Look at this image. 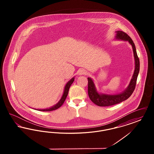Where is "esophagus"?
<instances>
[{"instance_id": "1", "label": "esophagus", "mask_w": 154, "mask_h": 154, "mask_svg": "<svg viewBox=\"0 0 154 154\" xmlns=\"http://www.w3.org/2000/svg\"><path fill=\"white\" fill-rule=\"evenodd\" d=\"M87 71L85 69H81L79 71V75H85L87 74Z\"/></svg>"}]
</instances>
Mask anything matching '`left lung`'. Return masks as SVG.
<instances>
[{"mask_svg": "<svg viewBox=\"0 0 154 154\" xmlns=\"http://www.w3.org/2000/svg\"><path fill=\"white\" fill-rule=\"evenodd\" d=\"M116 39L119 40H124L125 42H128L129 43L132 45L134 59V64L135 67L134 73L132 75V79L130 81V82L127 87V88L125 89L120 94H106L100 93L97 91L95 84L94 80L88 77V95L91 100V101L94 103L95 104L104 107V106H110L112 105H114L118 103L122 102L124 100L128 99L132 95L136 84L137 79L139 75L140 71V60L138 58L136 49L135 45L134 44L132 38L129 36L126 33L121 30H117L116 32Z\"/></svg>", "mask_w": 154, "mask_h": 154, "instance_id": "8db88e82", "label": "left lung"}]
</instances>
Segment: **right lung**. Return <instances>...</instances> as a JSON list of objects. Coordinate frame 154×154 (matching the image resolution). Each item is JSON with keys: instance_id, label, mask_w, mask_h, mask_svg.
<instances>
[{"instance_id": "1", "label": "right lung", "mask_w": 154, "mask_h": 154, "mask_svg": "<svg viewBox=\"0 0 154 154\" xmlns=\"http://www.w3.org/2000/svg\"><path fill=\"white\" fill-rule=\"evenodd\" d=\"M74 81V77H73L72 79H71L67 83H66L65 88H64V91H63V95L62 96L60 99L59 100L58 102L56 104H55L54 106H52L51 107L47 108V109H35V110H38V111H52V110H57L58 108H59L63 104L64 102L66 100V97L68 95L69 93V90L70 87L71 86V85L72 84V83Z\"/></svg>"}]
</instances>
